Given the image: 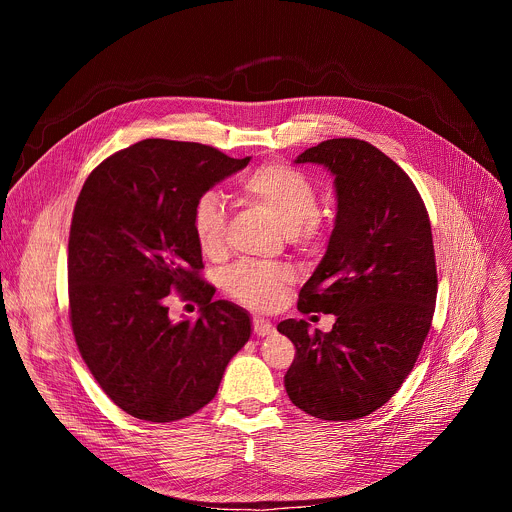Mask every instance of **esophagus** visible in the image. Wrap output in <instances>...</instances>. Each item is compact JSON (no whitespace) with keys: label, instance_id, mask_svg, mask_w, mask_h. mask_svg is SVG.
Segmentation results:
<instances>
[{"label":"esophagus","instance_id":"obj_1","mask_svg":"<svg viewBox=\"0 0 512 512\" xmlns=\"http://www.w3.org/2000/svg\"><path fill=\"white\" fill-rule=\"evenodd\" d=\"M253 332H255L257 336H269V334L273 332V324H271L269 320H265V318L255 316V318H253Z\"/></svg>","mask_w":512,"mask_h":512}]
</instances>
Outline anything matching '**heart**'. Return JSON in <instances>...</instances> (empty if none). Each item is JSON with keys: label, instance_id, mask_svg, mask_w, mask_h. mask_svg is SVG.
<instances>
[{"label": "heart", "instance_id": "b5f03b06", "mask_svg": "<svg viewBox=\"0 0 512 512\" xmlns=\"http://www.w3.org/2000/svg\"><path fill=\"white\" fill-rule=\"evenodd\" d=\"M239 192L265 208L294 245H314L324 233L320 216V192L316 182L302 170L281 162H269L239 182ZM190 227L200 253L221 259L227 251V206L218 192H202L190 212ZM294 275L281 265L239 263L225 279L229 296L253 310L275 308Z\"/></svg>", "mask_w": 512, "mask_h": 512}]
</instances>
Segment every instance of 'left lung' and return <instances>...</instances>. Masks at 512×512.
<instances>
[{
    "mask_svg": "<svg viewBox=\"0 0 512 512\" xmlns=\"http://www.w3.org/2000/svg\"><path fill=\"white\" fill-rule=\"evenodd\" d=\"M308 162L332 172L338 210L298 310L336 322L326 334L306 320L277 324L296 346L283 383L308 415L350 421L399 391L427 338L437 296L431 225L411 178L369 141L326 139L296 160Z\"/></svg>",
    "mask_w": 512,
    "mask_h": 512,
    "instance_id": "1",
    "label": "left lung"
}]
</instances>
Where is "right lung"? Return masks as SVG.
Instances as JSON below:
<instances>
[{
	"instance_id": "obj_1",
	"label": "right lung",
	"mask_w": 512,
	"mask_h": 512,
	"mask_svg": "<svg viewBox=\"0 0 512 512\" xmlns=\"http://www.w3.org/2000/svg\"><path fill=\"white\" fill-rule=\"evenodd\" d=\"M249 160L143 139L83 184L68 237L70 326L99 387L137 419L170 423L202 409L251 336L243 308L212 300L190 227L194 200ZM172 290L199 302L198 321L169 320Z\"/></svg>"
}]
</instances>
